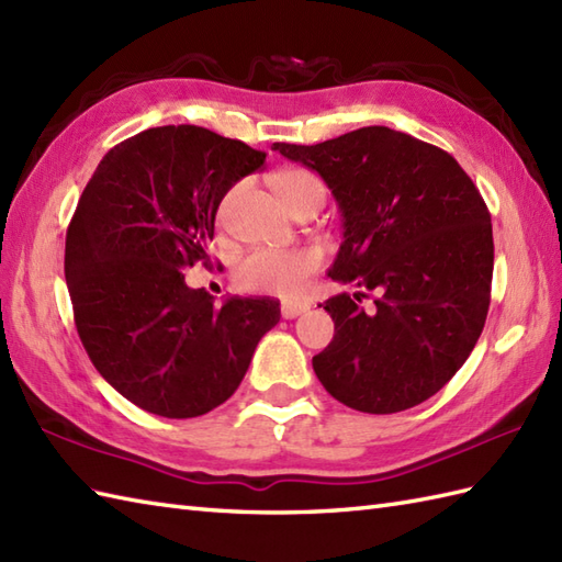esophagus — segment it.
<instances>
[{
	"instance_id": "34e87169",
	"label": "esophagus",
	"mask_w": 562,
	"mask_h": 562,
	"mask_svg": "<svg viewBox=\"0 0 562 562\" xmlns=\"http://www.w3.org/2000/svg\"><path fill=\"white\" fill-rule=\"evenodd\" d=\"M311 308V304L306 302H282L280 311H282V318H296L302 316V313H306Z\"/></svg>"
}]
</instances>
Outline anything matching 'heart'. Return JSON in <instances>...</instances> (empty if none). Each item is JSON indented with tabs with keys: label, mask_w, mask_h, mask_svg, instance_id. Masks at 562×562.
Listing matches in <instances>:
<instances>
[{
	"label": "heart",
	"mask_w": 562,
	"mask_h": 562,
	"mask_svg": "<svg viewBox=\"0 0 562 562\" xmlns=\"http://www.w3.org/2000/svg\"><path fill=\"white\" fill-rule=\"evenodd\" d=\"M276 191L292 213L308 195L325 193L321 181L306 169H284L276 177ZM234 195H237V189L229 191L222 201L220 220L227 217ZM321 263V251L311 249V246H299V249H266L263 246V249H251L237 260L234 282L244 292L294 296L304 290L313 272H318Z\"/></svg>",
	"instance_id": "heart-1"
}]
</instances>
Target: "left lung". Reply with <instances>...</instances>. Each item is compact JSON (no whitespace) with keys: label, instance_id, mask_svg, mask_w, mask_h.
I'll return each mask as SVG.
<instances>
[{"label":"left lung","instance_id":"obj_1","mask_svg":"<svg viewBox=\"0 0 562 562\" xmlns=\"http://www.w3.org/2000/svg\"><path fill=\"white\" fill-rule=\"evenodd\" d=\"M272 150L330 187L345 241L328 276L367 290L318 304L335 321L313 357L323 387L367 414L436 395L472 355L491 304V213L474 181L450 153L387 126Z\"/></svg>","mask_w":562,"mask_h":562}]
</instances>
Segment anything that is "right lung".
<instances>
[{
    "label": "right lung",
    "mask_w": 562,
    "mask_h": 562,
    "mask_svg": "<svg viewBox=\"0 0 562 562\" xmlns=\"http://www.w3.org/2000/svg\"><path fill=\"white\" fill-rule=\"evenodd\" d=\"M266 153L203 126H158L100 160L67 229L64 276L78 337L98 373L136 407L191 419L229 400L280 302L213 304L184 268L207 246L225 193Z\"/></svg>",
    "instance_id": "1"
}]
</instances>
